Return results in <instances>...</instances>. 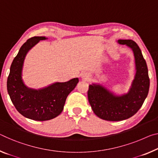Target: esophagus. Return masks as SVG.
I'll list each match as a JSON object with an SVG mask.
<instances>
[{
    "mask_svg": "<svg viewBox=\"0 0 158 158\" xmlns=\"http://www.w3.org/2000/svg\"><path fill=\"white\" fill-rule=\"evenodd\" d=\"M81 77H82V78H84V79H89L90 78V74H87V73H84V74H83L81 75Z\"/></svg>",
    "mask_w": 158,
    "mask_h": 158,
    "instance_id": "esophagus-1",
    "label": "esophagus"
}]
</instances>
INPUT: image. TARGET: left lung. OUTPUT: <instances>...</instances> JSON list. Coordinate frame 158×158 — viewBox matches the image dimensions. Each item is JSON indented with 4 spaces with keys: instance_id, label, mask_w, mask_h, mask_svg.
I'll return each instance as SVG.
<instances>
[{
    "instance_id": "1",
    "label": "left lung",
    "mask_w": 158,
    "mask_h": 158,
    "mask_svg": "<svg viewBox=\"0 0 158 158\" xmlns=\"http://www.w3.org/2000/svg\"><path fill=\"white\" fill-rule=\"evenodd\" d=\"M126 45L134 52L136 74L127 94L116 96L102 85H89L88 99L95 114L107 121H121L134 115L141 108L148 94L150 79L146 62L141 49L132 40L117 41Z\"/></svg>"
}]
</instances>
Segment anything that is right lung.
I'll use <instances>...</instances> for the list:
<instances>
[{
    "label": "right lung",
    "mask_w": 158,
    "mask_h": 158,
    "mask_svg": "<svg viewBox=\"0 0 158 158\" xmlns=\"http://www.w3.org/2000/svg\"><path fill=\"white\" fill-rule=\"evenodd\" d=\"M45 36H34L22 45L12 62L7 77V89L17 110L28 119L46 121L61 113L69 93L76 87L78 78L66 82H56L41 89L28 88L22 78V67L26 55L32 47Z\"/></svg>",
    "instance_id": "add662e5"
}]
</instances>
